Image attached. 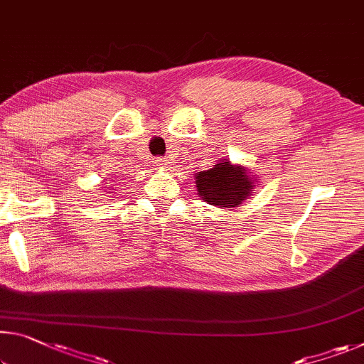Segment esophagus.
<instances>
[{"label":"esophagus","instance_id":"obj_1","mask_svg":"<svg viewBox=\"0 0 364 364\" xmlns=\"http://www.w3.org/2000/svg\"><path fill=\"white\" fill-rule=\"evenodd\" d=\"M155 165L160 166V168H168V166L171 165V160L170 159H157L154 160Z\"/></svg>","mask_w":364,"mask_h":364}]
</instances>
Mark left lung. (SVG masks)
Instances as JSON below:
<instances>
[{"label": "left lung", "mask_w": 364, "mask_h": 364, "mask_svg": "<svg viewBox=\"0 0 364 364\" xmlns=\"http://www.w3.org/2000/svg\"><path fill=\"white\" fill-rule=\"evenodd\" d=\"M255 186L256 183L245 166L232 165L228 160L218 161L213 168L196 175L198 194L215 207H238L250 198Z\"/></svg>", "instance_id": "left-lung-1"}]
</instances>
